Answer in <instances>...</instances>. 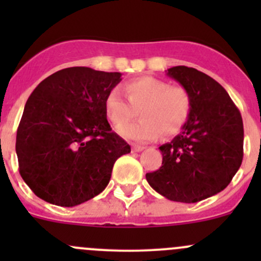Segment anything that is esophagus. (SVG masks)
I'll return each instance as SVG.
<instances>
[{
	"mask_svg": "<svg viewBox=\"0 0 261 261\" xmlns=\"http://www.w3.org/2000/svg\"><path fill=\"white\" fill-rule=\"evenodd\" d=\"M144 149H145V147H144V146H141V145H133V151H135V152L143 151Z\"/></svg>",
	"mask_w": 261,
	"mask_h": 261,
	"instance_id": "34e87169",
	"label": "esophagus"
}]
</instances>
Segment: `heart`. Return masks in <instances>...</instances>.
<instances>
[{"mask_svg": "<svg viewBox=\"0 0 261 261\" xmlns=\"http://www.w3.org/2000/svg\"><path fill=\"white\" fill-rule=\"evenodd\" d=\"M127 101L118 89L109 92L105 99V112L116 127H120L139 111L142 118L135 124L118 128L125 138L150 141L162 134L164 138L175 135L183 128L192 112V96L183 86H170L167 81L144 75L126 82Z\"/></svg>", "mask_w": 261, "mask_h": 261, "instance_id": "b5f03b06", "label": "heart"}]
</instances>
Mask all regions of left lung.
I'll list each match as a JSON object with an SVG mask.
<instances>
[{"mask_svg": "<svg viewBox=\"0 0 261 261\" xmlns=\"http://www.w3.org/2000/svg\"><path fill=\"white\" fill-rule=\"evenodd\" d=\"M167 74L188 89L193 105L179 135L159 147L162 167L146 173V180L170 201L196 203L223 191L240 168L243 117L210 75L184 65L169 68Z\"/></svg>", "mask_w": 261, "mask_h": 261, "instance_id": "1", "label": "left lung"}]
</instances>
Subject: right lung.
<instances>
[{
  "label": "right lung",
  "mask_w": 261,
  "mask_h": 261,
  "mask_svg": "<svg viewBox=\"0 0 261 261\" xmlns=\"http://www.w3.org/2000/svg\"><path fill=\"white\" fill-rule=\"evenodd\" d=\"M121 73L58 70L34 89L17 128L18 172L31 191L62 207L101 193L116 160L131 147L114 133L105 99Z\"/></svg>",
  "instance_id": "add662e5"
}]
</instances>
